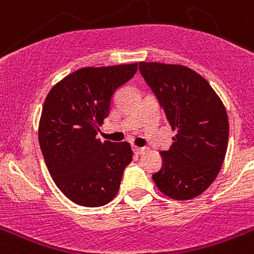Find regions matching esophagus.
Wrapping results in <instances>:
<instances>
[{"label":"esophagus","instance_id":"1","mask_svg":"<svg viewBox=\"0 0 254 254\" xmlns=\"http://www.w3.org/2000/svg\"><path fill=\"white\" fill-rule=\"evenodd\" d=\"M133 151L136 152V154H145V152L147 151V147H137V146H134L133 147Z\"/></svg>","mask_w":254,"mask_h":254}]
</instances>
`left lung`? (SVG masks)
Instances as JSON below:
<instances>
[{
    "instance_id": "left-lung-1",
    "label": "left lung",
    "mask_w": 254,
    "mask_h": 254,
    "mask_svg": "<svg viewBox=\"0 0 254 254\" xmlns=\"http://www.w3.org/2000/svg\"><path fill=\"white\" fill-rule=\"evenodd\" d=\"M138 68L173 131L177 129L169 150L160 152L163 165L152 179L170 198H194L215 181L225 158V107L205 78L188 67L140 62Z\"/></svg>"
}]
</instances>
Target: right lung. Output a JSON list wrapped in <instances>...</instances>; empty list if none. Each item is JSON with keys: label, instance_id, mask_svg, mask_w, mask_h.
<instances>
[{"label": "right lung", "instance_id": "1", "mask_svg": "<svg viewBox=\"0 0 254 254\" xmlns=\"http://www.w3.org/2000/svg\"><path fill=\"white\" fill-rule=\"evenodd\" d=\"M137 64L85 67L52 87L39 122V145L56 186L85 207L107 205L120 190L132 161L128 142L96 138L118 87L129 81Z\"/></svg>", "mask_w": 254, "mask_h": 254}]
</instances>
